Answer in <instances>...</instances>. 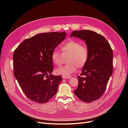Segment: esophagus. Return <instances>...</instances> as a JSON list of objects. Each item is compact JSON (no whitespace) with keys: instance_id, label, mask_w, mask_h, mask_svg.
Returning a JSON list of instances; mask_svg holds the SVG:
<instances>
[{"instance_id":"obj_1","label":"esophagus","mask_w":128,"mask_h":128,"mask_svg":"<svg viewBox=\"0 0 128 128\" xmlns=\"http://www.w3.org/2000/svg\"><path fill=\"white\" fill-rule=\"evenodd\" d=\"M62 78H65V79H67V78L69 79V78H71V76H63Z\"/></svg>"}]
</instances>
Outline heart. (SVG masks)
Here are the masks:
<instances>
[{"mask_svg":"<svg viewBox=\"0 0 128 128\" xmlns=\"http://www.w3.org/2000/svg\"><path fill=\"white\" fill-rule=\"evenodd\" d=\"M62 53L57 50H54L51 58L52 62L57 66L62 64L63 56H68L67 65L57 68L55 73L64 76H69L74 72L77 66L84 67L86 63L88 57V51L86 46L82 44L78 41L71 40L64 43L61 46Z\"/></svg>","mask_w":128,"mask_h":128,"instance_id":"heart-1","label":"heart"}]
</instances>
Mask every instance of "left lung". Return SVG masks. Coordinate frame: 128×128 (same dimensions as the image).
I'll use <instances>...</instances> for the list:
<instances>
[{
  "mask_svg": "<svg viewBox=\"0 0 128 128\" xmlns=\"http://www.w3.org/2000/svg\"><path fill=\"white\" fill-rule=\"evenodd\" d=\"M84 40L88 51V60L78 77V86L74 94L82 101L89 103L104 94L113 72V52L103 36L88 30L74 31L71 38Z\"/></svg>",
  "mask_w": 128,
  "mask_h": 128,
  "instance_id": "1",
  "label": "left lung"
}]
</instances>
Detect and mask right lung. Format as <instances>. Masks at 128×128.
Wrapping results in <instances>:
<instances>
[{"label": "right lung", "mask_w": 128, "mask_h": 128, "mask_svg": "<svg viewBox=\"0 0 128 128\" xmlns=\"http://www.w3.org/2000/svg\"><path fill=\"white\" fill-rule=\"evenodd\" d=\"M65 32L36 34L24 40L13 54L14 74L26 97L44 103L55 95L61 76H54L51 55L65 38Z\"/></svg>", "instance_id": "1"}]
</instances>
